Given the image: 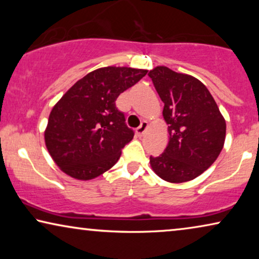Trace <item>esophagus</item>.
<instances>
[{"instance_id":"obj_1","label":"esophagus","mask_w":259,"mask_h":259,"mask_svg":"<svg viewBox=\"0 0 259 259\" xmlns=\"http://www.w3.org/2000/svg\"><path fill=\"white\" fill-rule=\"evenodd\" d=\"M147 128H148V122L143 121V122H141V125L138 127L136 132H137V134H139V136H143V134L147 131Z\"/></svg>"}]
</instances>
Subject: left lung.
Listing matches in <instances>:
<instances>
[{
    "instance_id": "obj_1",
    "label": "left lung",
    "mask_w": 259,
    "mask_h": 259,
    "mask_svg": "<svg viewBox=\"0 0 259 259\" xmlns=\"http://www.w3.org/2000/svg\"><path fill=\"white\" fill-rule=\"evenodd\" d=\"M168 125L164 153L150 157L155 175L168 183L190 182L210 167L223 150L226 122L203 82L165 66L150 70Z\"/></svg>"
}]
</instances>
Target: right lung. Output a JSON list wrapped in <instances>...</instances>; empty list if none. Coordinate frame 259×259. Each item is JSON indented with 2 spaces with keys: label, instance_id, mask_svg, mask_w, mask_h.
<instances>
[{
  "label": "right lung",
  "instance_id": "obj_1",
  "mask_svg": "<svg viewBox=\"0 0 259 259\" xmlns=\"http://www.w3.org/2000/svg\"><path fill=\"white\" fill-rule=\"evenodd\" d=\"M148 70L102 67L76 81L56 102L45 131L46 147L62 172L91 180L108 171L133 139L115 100Z\"/></svg>",
  "mask_w": 259,
  "mask_h": 259
}]
</instances>
